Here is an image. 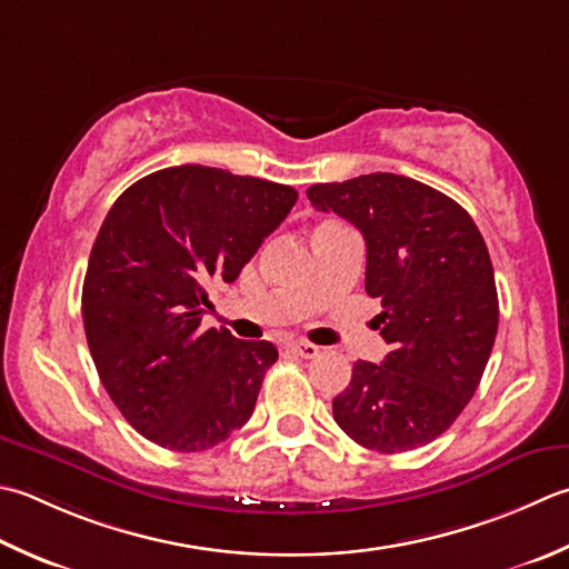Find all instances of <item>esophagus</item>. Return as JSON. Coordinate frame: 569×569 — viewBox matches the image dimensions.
Segmentation results:
<instances>
[{
  "mask_svg": "<svg viewBox=\"0 0 569 569\" xmlns=\"http://www.w3.org/2000/svg\"><path fill=\"white\" fill-rule=\"evenodd\" d=\"M288 348H291V352H296V355H298V358H306V360H310V358H316V355L320 352V348H318V345H313V342H303V340L288 342Z\"/></svg>",
  "mask_w": 569,
  "mask_h": 569,
  "instance_id": "obj_1",
  "label": "esophagus"
}]
</instances>
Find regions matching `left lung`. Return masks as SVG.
<instances>
[{"label": "left lung", "mask_w": 569, "mask_h": 569, "mask_svg": "<svg viewBox=\"0 0 569 569\" xmlns=\"http://www.w3.org/2000/svg\"><path fill=\"white\" fill-rule=\"evenodd\" d=\"M367 243V296L389 345L375 365L358 360L332 399L338 427L360 447L402 453L433 441L471 402L498 332L493 263L481 231L439 189L392 172L308 189Z\"/></svg>", "instance_id": "8db88e82"}]
</instances>
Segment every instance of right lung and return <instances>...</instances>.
Returning a JSON list of instances; mask_svg holds the SVG:
<instances>
[{
	"label": "right lung",
	"mask_w": 569,
	"mask_h": 569,
	"mask_svg": "<svg viewBox=\"0 0 569 569\" xmlns=\"http://www.w3.org/2000/svg\"><path fill=\"white\" fill-rule=\"evenodd\" d=\"M296 199L288 184L180 164L142 177L110 207L81 313L100 382L144 439L207 451L249 421L278 350L199 328L204 286L237 281Z\"/></svg>",
	"instance_id": "1"
}]
</instances>
